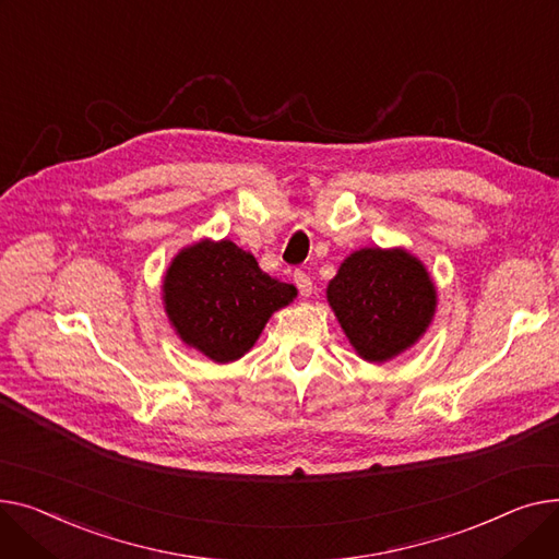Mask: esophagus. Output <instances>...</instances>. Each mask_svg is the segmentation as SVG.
<instances>
[{"label": "esophagus", "mask_w": 559, "mask_h": 559, "mask_svg": "<svg viewBox=\"0 0 559 559\" xmlns=\"http://www.w3.org/2000/svg\"><path fill=\"white\" fill-rule=\"evenodd\" d=\"M293 282H295V286H298V290H300L302 298H309L311 290H313V282H311V277H309L305 271H295V273H293Z\"/></svg>", "instance_id": "obj_1"}]
</instances>
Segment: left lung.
<instances>
[{"label":"left lung","instance_id":"8db88e82","mask_svg":"<svg viewBox=\"0 0 559 559\" xmlns=\"http://www.w3.org/2000/svg\"><path fill=\"white\" fill-rule=\"evenodd\" d=\"M326 300L358 356L383 364L426 332L436 288L406 250L364 248L343 261L326 286Z\"/></svg>","mask_w":559,"mask_h":559}]
</instances>
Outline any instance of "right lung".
Here are the masks:
<instances>
[{
  "mask_svg": "<svg viewBox=\"0 0 559 559\" xmlns=\"http://www.w3.org/2000/svg\"><path fill=\"white\" fill-rule=\"evenodd\" d=\"M295 286L273 280L233 241L185 248L164 277V305L178 336L216 364L241 358Z\"/></svg>",
  "mask_w": 559,
  "mask_h": 559,
  "instance_id": "right-lung-1",
  "label": "right lung"
}]
</instances>
